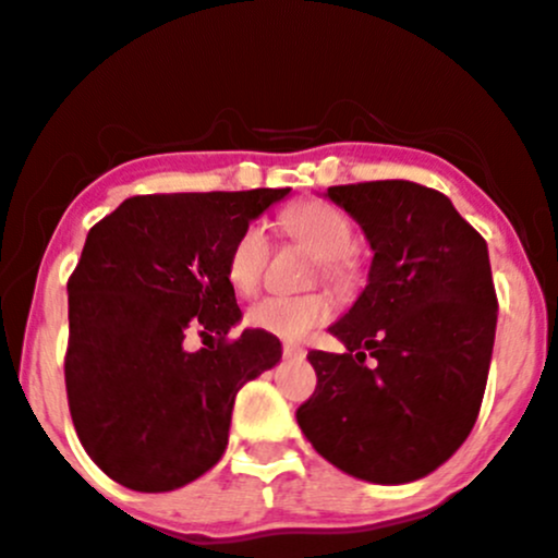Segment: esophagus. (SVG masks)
<instances>
[{
  "label": "esophagus",
  "mask_w": 558,
  "mask_h": 558,
  "mask_svg": "<svg viewBox=\"0 0 558 558\" xmlns=\"http://www.w3.org/2000/svg\"><path fill=\"white\" fill-rule=\"evenodd\" d=\"M286 359H306V351L301 345H283Z\"/></svg>",
  "instance_id": "obj_1"
}]
</instances>
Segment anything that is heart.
Masks as SVG:
<instances>
[{"mask_svg": "<svg viewBox=\"0 0 558 558\" xmlns=\"http://www.w3.org/2000/svg\"><path fill=\"white\" fill-rule=\"evenodd\" d=\"M283 228L301 244H306L322 259V275L340 293H353L361 283L359 262L353 257L355 231L351 218L330 203H301L283 215ZM270 259V236L262 223L246 226L228 252V280L239 293L257 291L262 275ZM335 312L327 293L306 296H265L246 312V322L254 330L296 343L308 332L330 322Z\"/></svg>", "mask_w": 558, "mask_h": 558, "instance_id": "heart-1", "label": "heart"}]
</instances>
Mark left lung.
<instances>
[{
  "label": "left lung",
  "mask_w": 558,
  "mask_h": 558,
  "mask_svg": "<svg viewBox=\"0 0 558 558\" xmlns=\"http://www.w3.org/2000/svg\"><path fill=\"white\" fill-rule=\"evenodd\" d=\"M374 259L330 327L345 353L312 351L317 389L301 432L335 468L411 483L447 462L478 418L496 335L486 241L441 192L415 181L330 186Z\"/></svg>",
  "instance_id": "1"
}]
</instances>
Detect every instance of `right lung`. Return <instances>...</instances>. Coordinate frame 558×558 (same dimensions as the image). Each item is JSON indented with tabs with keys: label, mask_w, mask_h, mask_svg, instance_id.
Listing matches in <instances>:
<instances>
[{
	"label": "right lung",
	"mask_w": 558,
	"mask_h": 558,
	"mask_svg": "<svg viewBox=\"0 0 558 558\" xmlns=\"http://www.w3.org/2000/svg\"><path fill=\"white\" fill-rule=\"evenodd\" d=\"M291 190L140 194L87 233L72 272L66 400L90 460L132 492H173L223 458L233 400L280 361L244 330L228 252ZM199 331L216 343L186 352Z\"/></svg>",
	"instance_id": "1"
}]
</instances>
